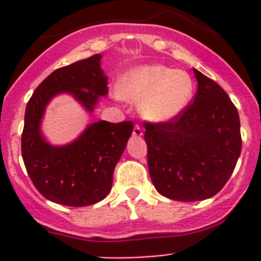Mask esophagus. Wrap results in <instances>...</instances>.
<instances>
[{"mask_svg":"<svg viewBox=\"0 0 261 261\" xmlns=\"http://www.w3.org/2000/svg\"><path fill=\"white\" fill-rule=\"evenodd\" d=\"M133 136L135 137H142L144 136V130H142L141 126L135 125V128H133Z\"/></svg>","mask_w":261,"mask_h":261,"instance_id":"esophagus-1","label":"esophagus"}]
</instances>
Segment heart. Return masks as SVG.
I'll list each match as a JSON object with an SVG mask.
<instances>
[{
  "label": "heart",
  "instance_id": "heart-1",
  "mask_svg": "<svg viewBox=\"0 0 261 261\" xmlns=\"http://www.w3.org/2000/svg\"><path fill=\"white\" fill-rule=\"evenodd\" d=\"M120 96L140 103L145 119L165 123L186 110L193 94V81L184 70L165 65H146L135 69L120 84Z\"/></svg>",
  "mask_w": 261,
  "mask_h": 261
}]
</instances>
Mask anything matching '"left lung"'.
<instances>
[{
  "label": "left lung",
  "instance_id": "left-lung-1",
  "mask_svg": "<svg viewBox=\"0 0 261 261\" xmlns=\"http://www.w3.org/2000/svg\"><path fill=\"white\" fill-rule=\"evenodd\" d=\"M195 99L177 117L145 123L147 166L155 190L177 201L217 195L241 155L239 114L225 90L193 69Z\"/></svg>",
  "mask_w": 261,
  "mask_h": 261
}]
</instances>
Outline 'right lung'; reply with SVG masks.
I'll list each match as a JSON object with an SVG mask.
<instances>
[{
  "label": "right lung",
  "instance_id": "obj_1",
  "mask_svg": "<svg viewBox=\"0 0 261 261\" xmlns=\"http://www.w3.org/2000/svg\"><path fill=\"white\" fill-rule=\"evenodd\" d=\"M100 59V55H94L50 73L26 107L22 156L30 179L45 199L66 206L93 205L110 193L115 166L133 130L132 121L100 120L65 146H52L41 136V117L57 94H71L89 112L100 96L107 95Z\"/></svg>",
  "mask_w": 261,
  "mask_h": 261
}]
</instances>
